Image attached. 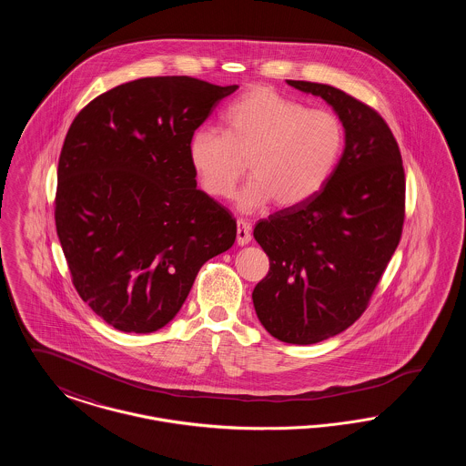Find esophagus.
I'll return each mask as SVG.
<instances>
[{"mask_svg": "<svg viewBox=\"0 0 466 466\" xmlns=\"http://www.w3.org/2000/svg\"><path fill=\"white\" fill-rule=\"evenodd\" d=\"M251 241V227L243 220H238V244L246 246Z\"/></svg>", "mask_w": 466, "mask_h": 466, "instance_id": "1", "label": "esophagus"}]
</instances>
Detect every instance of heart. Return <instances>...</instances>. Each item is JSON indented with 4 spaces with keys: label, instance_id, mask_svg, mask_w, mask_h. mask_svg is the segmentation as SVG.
I'll use <instances>...</instances> for the list:
<instances>
[{
    "label": "heart",
    "instance_id": "b5f03b06",
    "mask_svg": "<svg viewBox=\"0 0 466 466\" xmlns=\"http://www.w3.org/2000/svg\"><path fill=\"white\" fill-rule=\"evenodd\" d=\"M344 127L329 110H308L270 87L243 92L223 113V134L200 127L190 136L188 162L200 190L213 199L232 198L248 162L251 179L238 196L243 213L272 200L295 208L314 198L332 175Z\"/></svg>",
    "mask_w": 466,
    "mask_h": 466
}]
</instances>
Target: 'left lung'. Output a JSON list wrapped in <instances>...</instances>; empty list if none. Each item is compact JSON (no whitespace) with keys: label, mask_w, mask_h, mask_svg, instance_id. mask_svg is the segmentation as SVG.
Here are the masks:
<instances>
[{"label":"left lung","mask_w":466,"mask_h":466,"mask_svg":"<svg viewBox=\"0 0 466 466\" xmlns=\"http://www.w3.org/2000/svg\"><path fill=\"white\" fill-rule=\"evenodd\" d=\"M325 99L346 147L323 188L255 225L268 272L253 289L267 332L289 344H316L344 332L367 309L401 238L405 173L384 118L344 90L287 80Z\"/></svg>","instance_id":"left-lung-1"}]
</instances>
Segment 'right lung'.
Segmentation results:
<instances>
[{
    "label": "right lung",
    "instance_id": "obj_1",
    "mask_svg": "<svg viewBox=\"0 0 466 466\" xmlns=\"http://www.w3.org/2000/svg\"><path fill=\"white\" fill-rule=\"evenodd\" d=\"M236 89L139 78L97 96L67 131L57 236L78 295L120 332L166 327L200 267L236 241V220L188 162L190 136Z\"/></svg>",
    "mask_w": 466,
    "mask_h": 466
}]
</instances>
